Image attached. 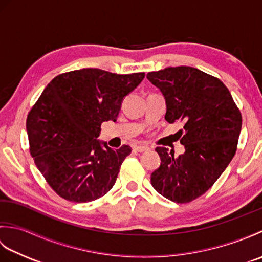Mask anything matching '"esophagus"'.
<instances>
[{
	"label": "esophagus",
	"instance_id": "obj_1",
	"mask_svg": "<svg viewBox=\"0 0 262 262\" xmlns=\"http://www.w3.org/2000/svg\"><path fill=\"white\" fill-rule=\"evenodd\" d=\"M148 149L149 148L147 146H145V145H136V146H134V151L140 152V153L146 152V151H148Z\"/></svg>",
	"mask_w": 262,
	"mask_h": 262
}]
</instances>
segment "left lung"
<instances>
[{"label": "left lung", "mask_w": 262, "mask_h": 262, "mask_svg": "<svg viewBox=\"0 0 262 262\" xmlns=\"http://www.w3.org/2000/svg\"><path fill=\"white\" fill-rule=\"evenodd\" d=\"M147 79L165 98V120L185 125L180 143L186 149L174 158L168 148H155L161 165L151 183L171 202H192L211 188L235 155L240 109L223 82L190 66L149 72Z\"/></svg>", "instance_id": "left-lung-1"}]
</instances>
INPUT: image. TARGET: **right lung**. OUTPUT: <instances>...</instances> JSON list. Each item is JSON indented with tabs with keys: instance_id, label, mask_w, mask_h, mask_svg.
I'll return each instance as SVG.
<instances>
[{
	"instance_id": "obj_1",
	"label": "right lung",
	"mask_w": 262,
	"mask_h": 262,
	"mask_svg": "<svg viewBox=\"0 0 262 262\" xmlns=\"http://www.w3.org/2000/svg\"><path fill=\"white\" fill-rule=\"evenodd\" d=\"M144 76L82 69L48 83L26 125L35 164L59 197L88 203L114 187L132 148L122 145L114 151L97 137L103 121H116L122 99Z\"/></svg>"
}]
</instances>
